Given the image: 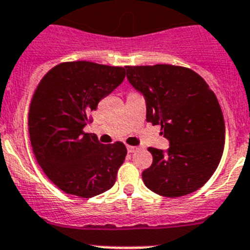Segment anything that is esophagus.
<instances>
[{
	"label": "esophagus",
	"instance_id": "34e87169",
	"mask_svg": "<svg viewBox=\"0 0 250 250\" xmlns=\"http://www.w3.org/2000/svg\"><path fill=\"white\" fill-rule=\"evenodd\" d=\"M127 151H129L130 152V154H132V152H135L136 151V150H138L139 149V147L138 146H131V145H127Z\"/></svg>",
	"mask_w": 250,
	"mask_h": 250
}]
</instances>
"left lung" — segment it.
<instances>
[{
    "mask_svg": "<svg viewBox=\"0 0 250 250\" xmlns=\"http://www.w3.org/2000/svg\"><path fill=\"white\" fill-rule=\"evenodd\" d=\"M126 76L146 103V121L161 125L167 152L149 147L151 167L144 184L163 196L198 190L210 179L224 150L225 125L215 94L200 75L183 66H125Z\"/></svg>",
    "mask_w": 250,
    "mask_h": 250,
    "instance_id": "obj_1",
    "label": "left lung"
}]
</instances>
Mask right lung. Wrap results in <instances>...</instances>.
<instances>
[{
	"label": "right lung",
	"mask_w": 250,
	"mask_h": 250,
	"mask_svg": "<svg viewBox=\"0 0 250 250\" xmlns=\"http://www.w3.org/2000/svg\"><path fill=\"white\" fill-rule=\"evenodd\" d=\"M124 79L120 66L72 61L51 68L37 85L28 111L31 146L46 176L65 193L92 198L116 182L125 145L101 144L83 127Z\"/></svg>",
	"instance_id": "1"
}]
</instances>
